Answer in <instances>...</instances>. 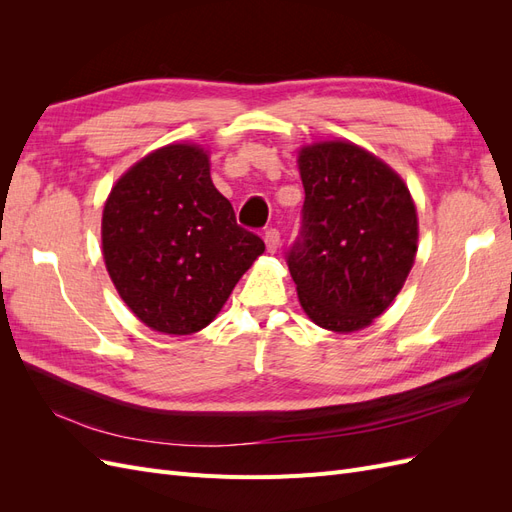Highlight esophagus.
I'll use <instances>...</instances> for the list:
<instances>
[{"label": "esophagus", "mask_w": 512, "mask_h": 512, "mask_svg": "<svg viewBox=\"0 0 512 512\" xmlns=\"http://www.w3.org/2000/svg\"><path fill=\"white\" fill-rule=\"evenodd\" d=\"M265 243H267V252H277V247H280V230L269 228L265 232Z\"/></svg>", "instance_id": "obj_1"}]
</instances>
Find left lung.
Wrapping results in <instances>:
<instances>
[{
    "label": "left lung",
    "instance_id": "8db88e82",
    "mask_svg": "<svg viewBox=\"0 0 512 512\" xmlns=\"http://www.w3.org/2000/svg\"><path fill=\"white\" fill-rule=\"evenodd\" d=\"M305 188L286 262L305 314L335 333L365 329L393 303L414 265L418 222L393 168L348 141L299 151Z\"/></svg>",
    "mask_w": 512,
    "mask_h": 512
}]
</instances>
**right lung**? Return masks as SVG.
<instances>
[{
  "label": "right lung",
  "mask_w": 512,
  "mask_h": 512,
  "mask_svg": "<svg viewBox=\"0 0 512 512\" xmlns=\"http://www.w3.org/2000/svg\"><path fill=\"white\" fill-rule=\"evenodd\" d=\"M265 252L211 181L196 145H166L136 162L106 198L102 254L119 297L153 331L192 335L218 316Z\"/></svg>",
  "instance_id": "add662e5"
}]
</instances>
